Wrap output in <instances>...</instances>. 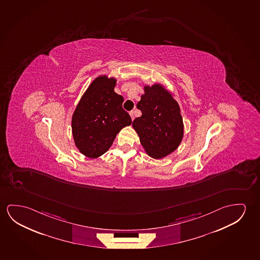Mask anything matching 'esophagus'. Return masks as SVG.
Masks as SVG:
<instances>
[{
	"mask_svg": "<svg viewBox=\"0 0 260 260\" xmlns=\"http://www.w3.org/2000/svg\"><path fill=\"white\" fill-rule=\"evenodd\" d=\"M129 115H131V118H132V120H134V112H129Z\"/></svg>",
	"mask_w": 260,
	"mask_h": 260,
	"instance_id": "obj_1",
	"label": "esophagus"
}]
</instances>
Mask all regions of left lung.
<instances>
[{
	"mask_svg": "<svg viewBox=\"0 0 260 260\" xmlns=\"http://www.w3.org/2000/svg\"><path fill=\"white\" fill-rule=\"evenodd\" d=\"M137 108L142 115L133 120L132 127L148 156L161 159L175 151L184 137V122L172 92L159 83L145 84Z\"/></svg>",
	"mask_w": 260,
	"mask_h": 260,
	"instance_id": "obj_1",
	"label": "left lung"
}]
</instances>
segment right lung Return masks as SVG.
I'll list each match as a JSON object with an SVG mask.
<instances>
[{"label":"right lung","mask_w":260,"mask_h":260,"mask_svg":"<svg viewBox=\"0 0 260 260\" xmlns=\"http://www.w3.org/2000/svg\"><path fill=\"white\" fill-rule=\"evenodd\" d=\"M115 77L102 75L92 81L72 116V134L84 156L97 158L111 148L117 134L132 124L122 109L123 97L114 92Z\"/></svg>","instance_id":"right-lung-1"}]
</instances>
